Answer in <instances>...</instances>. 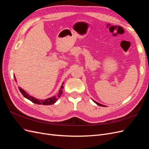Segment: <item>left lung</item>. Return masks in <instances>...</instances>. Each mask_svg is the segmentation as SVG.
Instances as JSON below:
<instances>
[{"mask_svg": "<svg viewBox=\"0 0 149 149\" xmlns=\"http://www.w3.org/2000/svg\"><path fill=\"white\" fill-rule=\"evenodd\" d=\"M93 101L94 102H95L96 104H97L98 106H102V107H104V106H104V105H102V104H100V103H98L97 102H96V101H94L93 100Z\"/></svg>", "mask_w": 149, "mask_h": 149, "instance_id": "left-lung-1", "label": "left lung"}]
</instances>
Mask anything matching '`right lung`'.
<instances>
[{
    "instance_id": "obj_1",
    "label": "right lung",
    "mask_w": 149,
    "mask_h": 149,
    "mask_svg": "<svg viewBox=\"0 0 149 149\" xmlns=\"http://www.w3.org/2000/svg\"><path fill=\"white\" fill-rule=\"evenodd\" d=\"M15 78V76H14ZM15 80L16 81V79L15 78ZM63 83L62 85L61 86V88L60 89V91L58 93V94H57V96H53L52 97H49L47 99V100H38V99H36L35 97H33V96H30L28 93H26L23 89H22L21 88L19 87V89L20 90V91L21 92V93L22 94L25 98L28 99L29 100H30V101H31L32 102L35 103V104H42V105H52L53 104L55 103L58 98H60V96H61L62 93H63Z\"/></svg>"
}]
</instances>
